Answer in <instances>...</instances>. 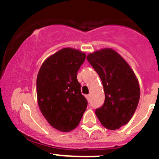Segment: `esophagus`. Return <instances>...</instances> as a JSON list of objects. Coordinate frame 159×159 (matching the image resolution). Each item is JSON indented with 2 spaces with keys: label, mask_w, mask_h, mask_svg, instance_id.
Here are the masks:
<instances>
[{
  "label": "esophagus",
  "mask_w": 159,
  "mask_h": 159,
  "mask_svg": "<svg viewBox=\"0 0 159 159\" xmlns=\"http://www.w3.org/2000/svg\"><path fill=\"white\" fill-rule=\"evenodd\" d=\"M86 98L87 99L88 101H89V100H90V94H88V95H86Z\"/></svg>",
  "instance_id": "esophagus-1"
}]
</instances>
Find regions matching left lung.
<instances>
[{"label":"left lung","instance_id":"1","mask_svg":"<svg viewBox=\"0 0 159 159\" xmlns=\"http://www.w3.org/2000/svg\"><path fill=\"white\" fill-rule=\"evenodd\" d=\"M86 59L98 73L104 89V103L96 109V115L106 128L119 129L129 122L139 102L136 76L128 62L111 48L94 52Z\"/></svg>","mask_w":159,"mask_h":159}]
</instances>
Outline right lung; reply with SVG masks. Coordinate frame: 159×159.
Here are the masks:
<instances>
[{"label": "right lung", "instance_id": "add662e5", "mask_svg": "<svg viewBox=\"0 0 159 159\" xmlns=\"http://www.w3.org/2000/svg\"><path fill=\"white\" fill-rule=\"evenodd\" d=\"M86 54L65 48L42 63L36 80L39 108L51 126L69 132L79 125L88 102L81 93L77 72Z\"/></svg>", "mask_w": 159, "mask_h": 159}]
</instances>
